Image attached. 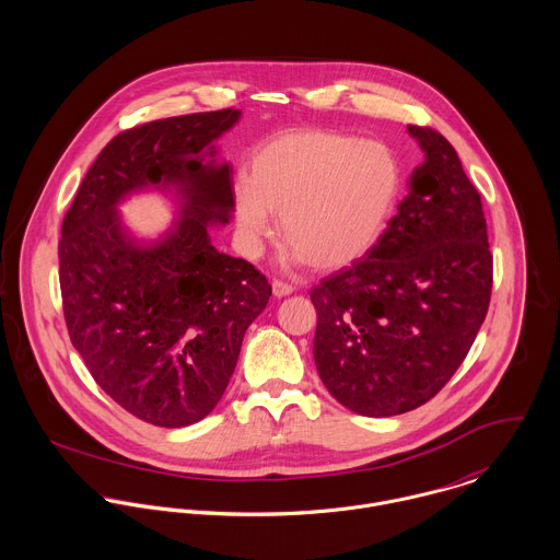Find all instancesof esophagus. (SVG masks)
<instances>
[{
	"instance_id": "obj_1",
	"label": "esophagus",
	"mask_w": 560,
	"mask_h": 560,
	"mask_svg": "<svg viewBox=\"0 0 560 560\" xmlns=\"http://www.w3.org/2000/svg\"><path fill=\"white\" fill-rule=\"evenodd\" d=\"M271 289H273V295H276V298H287V295H291V293L295 291V287L289 284V282H284V280H273V282H271Z\"/></svg>"
}]
</instances>
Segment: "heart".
<instances>
[{
    "label": "heart",
    "instance_id": "b5f03b06",
    "mask_svg": "<svg viewBox=\"0 0 560 560\" xmlns=\"http://www.w3.org/2000/svg\"><path fill=\"white\" fill-rule=\"evenodd\" d=\"M399 165L388 147L327 129L287 131L249 161L233 189L237 241L256 258L271 235V213L295 262L342 269L371 252L395 207Z\"/></svg>",
    "mask_w": 560,
    "mask_h": 560
}]
</instances>
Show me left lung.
Instances as JSON below:
<instances>
[{
  "label": "left lung",
  "instance_id": "8db88e82",
  "mask_svg": "<svg viewBox=\"0 0 560 560\" xmlns=\"http://www.w3.org/2000/svg\"><path fill=\"white\" fill-rule=\"evenodd\" d=\"M424 163L366 256L311 289L315 364L329 395L360 416L433 399L485 320L493 256L479 191L453 144L409 125Z\"/></svg>",
  "mask_w": 560,
  "mask_h": 560
}]
</instances>
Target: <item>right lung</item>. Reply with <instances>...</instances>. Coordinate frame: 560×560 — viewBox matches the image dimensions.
<instances>
[{"mask_svg":"<svg viewBox=\"0 0 560 560\" xmlns=\"http://www.w3.org/2000/svg\"><path fill=\"white\" fill-rule=\"evenodd\" d=\"M240 109L144 122L118 133L81 180L62 222L60 291L73 347L98 388L155 427H187L222 399L243 334L271 295L247 260L218 252L207 222H229L233 170L211 147ZM212 158L203 161V151ZM147 184H178L186 215L138 246L115 205Z\"/></svg>","mask_w":560,"mask_h":560,"instance_id":"1","label":"right lung"}]
</instances>
